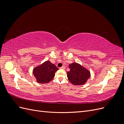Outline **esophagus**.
<instances>
[{
	"label": "esophagus",
	"mask_w": 124,
	"mask_h": 124,
	"mask_svg": "<svg viewBox=\"0 0 124 124\" xmlns=\"http://www.w3.org/2000/svg\"><path fill=\"white\" fill-rule=\"evenodd\" d=\"M60 69H65V67L64 66H62V67H61V68H60Z\"/></svg>",
	"instance_id": "obj_1"
}]
</instances>
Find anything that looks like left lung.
<instances>
[{
  "mask_svg": "<svg viewBox=\"0 0 124 124\" xmlns=\"http://www.w3.org/2000/svg\"><path fill=\"white\" fill-rule=\"evenodd\" d=\"M69 68L70 70L67 72V77L74 85L84 84L91 76L89 71L78 63H72L69 65Z\"/></svg>",
  "mask_w": 124,
  "mask_h": 124,
  "instance_id": "8db88e82",
  "label": "left lung"
}]
</instances>
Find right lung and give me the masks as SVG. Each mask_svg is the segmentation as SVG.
Instances as JSON below:
<instances>
[{"label": "right lung", "mask_w": 124, "mask_h": 124, "mask_svg": "<svg viewBox=\"0 0 124 124\" xmlns=\"http://www.w3.org/2000/svg\"><path fill=\"white\" fill-rule=\"evenodd\" d=\"M58 70L54 64L47 61L33 69V74L38 83H47L53 79L55 72Z\"/></svg>", "instance_id": "right-lung-1"}]
</instances>
